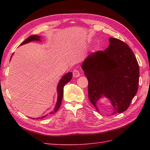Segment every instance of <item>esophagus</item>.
<instances>
[{
	"instance_id": "1",
	"label": "esophagus",
	"mask_w": 150,
	"mask_h": 150,
	"mask_svg": "<svg viewBox=\"0 0 150 150\" xmlns=\"http://www.w3.org/2000/svg\"><path fill=\"white\" fill-rule=\"evenodd\" d=\"M73 75L74 77H79L81 75L80 71L78 69H74L73 71Z\"/></svg>"
}]
</instances>
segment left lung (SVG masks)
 <instances>
[{
    "mask_svg": "<svg viewBox=\"0 0 150 150\" xmlns=\"http://www.w3.org/2000/svg\"><path fill=\"white\" fill-rule=\"evenodd\" d=\"M104 51L89 55L82 65L88 81V97L98 110V100L104 96L111 105V115L125 111L137 92L139 67L132 50L123 41L110 38Z\"/></svg>",
    "mask_w": 150,
    "mask_h": 150,
    "instance_id": "obj_1",
    "label": "left lung"
}]
</instances>
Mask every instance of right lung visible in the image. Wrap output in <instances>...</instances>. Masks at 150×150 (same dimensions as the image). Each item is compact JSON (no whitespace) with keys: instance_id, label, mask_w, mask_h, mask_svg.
Returning a JSON list of instances; mask_svg holds the SVG:
<instances>
[{"instance_id":"1","label":"right lung","mask_w":150,"mask_h":150,"mask_svg":"<svg viewBox=\"0 0 150 150\" xmlns=\"http://www.w3.org/2000/svg\"><path fill=\"white\" fill-rule=\"evenodd\" d=\"M40 37L37 35H31L30 37H29L28 38L25 40L24 42H22L21 45H22V44H26L28 43L29 42H31V41L33 40H40ZM72 73L69 72L66 73L65 75L63 76V77L60 79V82H59L58 86H57V92H58V100H57V103L56 104V106L55 108V109L51 112V114H53L55 113L56 111L59 110V108L60 106V104H61L62 103V97H63V88L65 84L68 83V82H69L71 81V79L72 78ZM44 117H42V118H43Z\"/></svg>"}]
</instances>
